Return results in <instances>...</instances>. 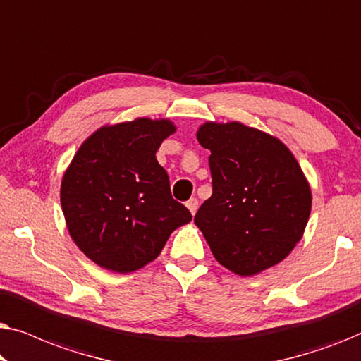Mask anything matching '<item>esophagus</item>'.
<instances>
[{
	"instance_id": "1",
	"label": "esophagus",
	"mask_w": 361,
	"mask_h": 361,
	"mask_svg": "<svg viewBox=\"0 0 361 361\" xmlns=\"http://www.w3.org/2000/svg\"><path fill=\"white\" fill-rule=\"evenodd\" d=\"M185 207H187V209H189V212H190L192 215H195L197 209H199V200H197V199L187 200V202H185Z\"/></svg>"
}]
</instances>
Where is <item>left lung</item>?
Segmentation results:
<instances>
[{"label": "left lung", "instance_id": "obj_1", "mask_svg": "<svg viewBox=\"0 0 361 361\" xmlns=\"http://www.w3.org/2000/svg\"><path fill=\"white\" fill-rule=\"evenodd\" d=\"M197 141L210 149L214 194L195 225L215 259L240 276L281 263L302 238L312 192L279 137L240 121H205Z\"/></svg>", "mask_w": 361, "mask_h": 361}]
</instances>
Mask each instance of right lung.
<instances>
[{"label": "right lung", "mask_w": 361, "mask_h": 361, "mask_svg": "<svg viewBox=\"0 0 361 361\" xmlns=\"http://www.w3.org/2000/svg\"><path fill=\"white\" fill-rule=\"evenodd\" d=\"M176 130L167 118L108 123L82 142L63 172L68 235L100 268L123 274L145 268L172 231L192 220L172 199L169 177L156 159Z\"/></svg>", "instance_id": "add662e5"}]
</instances>
